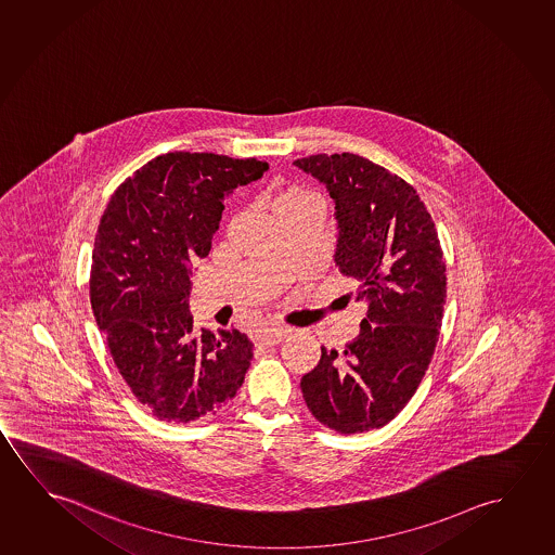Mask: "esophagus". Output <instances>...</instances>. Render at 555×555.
I'll list each match as a JSON object with an SVG mask.
<instances>
[{"label": "esophagus", "instance_id": "obj_1", "mask_svg": "<svg viewBox=\"0 0 555 555\" xmlns=\"http://www.w3.org/2000/svg\"><path fill=\"white\" fill-rule=\"evenodd\" d=\"M287 332H289V330L283 326L262 327V330H258L256 339L262 345H275L278 341H282L283 337L287 335Z\"/></svg>", "mask_w": 555, "mask_h": 555}]
</instances>
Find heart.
Returning a JSON list of instances; mask_svg holds the SVG:
<instances>
[{"label":"heart","mask_w":555,"mask_h":555,"mask_svg":"<svg viewBox=\"0 0 555 555\" xmlns=\"http://www.w3.org/2000/svg\"><path fill=\"white\" fill-rule=\"evenodd\" d=\"M310 201H314V196H312V194L307 193V191H302L299 186H291V189H285L282 193H278L273 196L272 210L273 214L280 210H289V208H295V206H300V204L310 203Z\"/></svg>","instance_id":"b5f03b06"}]
</instances>
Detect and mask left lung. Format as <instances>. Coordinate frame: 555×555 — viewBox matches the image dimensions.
I'll return each instance as SVG.
<instances>
[{
    "label": "left lung",
    "mask_w": 555,
    "mask_h": 555,
    "mask_svg": "<svg viewBox=\"0 0 555 555\" xmlns=\"http://www.w3.org/2000/svg\"><path fill=\"white\" fill-rule=\"evenodd\" d=\"M293 164L334 201V262L369 308L344 351L322 347L302 397L339 434L382 428L411 401L438 344L448 291L436 225L413 186L370 159L344 152Z\"/></svg>",
    "instance_id": "1"
}]
</instances>
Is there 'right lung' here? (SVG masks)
<instances>
[{
    "label": "right lung",
    "instance_id": "obj_1",
    "mask_svg": "<svg viewBox=\"0 0 555 555\" xmlns=\"http://www.w3.org/2000/svg\"><path fill=\"white\" fill-rule=\"evenodd\" d=\"M266 169L255 158L169 152L129 177L100 220L92 312L119 374L159 421L216 413L243 386L255 345L238 330L193 334L189 293L223 201Z\"/></svg>",
    "mask_w": 555,
    "mask_h": 555
}]
</instances>
